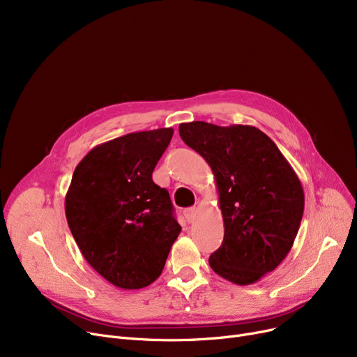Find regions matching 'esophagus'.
I'll list each match as a JSON object with an SVG mask.
<instances>
[{
    "instance_id": "esophagus-1",
    "label": "esophagus",
    "mask_w": 357,
    "mask_h": 357,
    "mask_svg": "<svg viewBox=\"0 0 357 357\" xmlns=\"http://www.w3.org/2000/svg\"><path fill=\"white\" fill-rule=\"evenodd\" d=\"M183 215H185L186 221H188V222H192V221H194V218H195V215H197V208H195V207L186 208V210L183 211Z\"/></svg>"
}]
</instances>
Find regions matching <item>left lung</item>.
Returning a JSON list of instances; mask_svg holds the SVG:
<instances>
[{"label": "left lung", "instance_id": "8db88e82", "mask_svg": "<svg viewBox=\"0 0 357 357\" xmlns=\"http://www.w3.org/2000/svg\"><path fill=\"white\" fill-rule=\"evenodd\" d=\"M179 136L211 166L224 221L211 269L237 285L275 271L304 214V191L278 146L256 127L182 123Z\"/></svg>", "mask_w": 357, "mask_h": 357}]
</instances>
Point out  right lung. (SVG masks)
I'll list each match as a JSON object with an SVG mask.
<instances>
[{"instance_id": "1", "label": "right lung", "mask_w": 357, "mask_h": 357, "mask_svg": "<svg viewBox=\"0 0 357 357\" xmlns=\"http://www.w3.org/2000/svg\"><path fill=\"white\" fill-rule=\"evenodd\" d=\"M172 135L158 128L117 137L75 167L68 226L88 264L121 289L155 282L181 233L169 192L152 179Z\"/></svg>"}]
</instances>
